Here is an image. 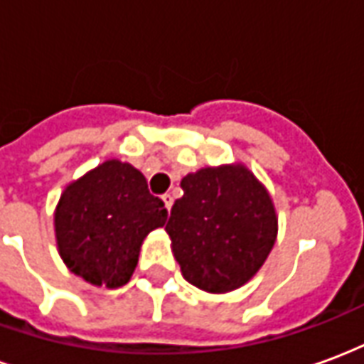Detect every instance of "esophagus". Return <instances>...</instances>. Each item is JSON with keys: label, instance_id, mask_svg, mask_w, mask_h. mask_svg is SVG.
Masks as SVG:
<instances>
[{"label": "esophagus", "instance_id": "esophagus-1", "mask_svg": "<svg viewBox=\"0 0 364 364\" xmlns=\"http://www.w3.org/2000/svg\"><path fill=\"white\" fill-rule=\"evenodd\" d=\"M161 200L166 203V208H167V210H171V206H173V197H171L169 193H166V195L161 197Z\"/></svg>", "mask_w": 364, "mask_h": 364}]
</instances>
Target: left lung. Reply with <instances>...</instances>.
<instances>
[{"instance_id": "left-lung-1", "label": "left lung", "mask_w": 364, "mask_h": 364, "mask_svg": "<svg viewBox=\"0 0 364 364\" xmlns=\"http://www.w3.org/2000/svg\"><path fill=\"white\" fill-rule=\"evenodd\" d=\"M166 232L183 277L206 292H230L257 273L277 240L267 189L242 164L181 179Z\"/></svg>"}]
</instances>
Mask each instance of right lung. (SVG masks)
<instances>
[{"instance_id":"right-lung-1","label":"right lung","mask_w":364,"mask_h":364,"mask_svg":"<svg viewBox=\"0 0 364 364\" xmlns=\"http://www.w3.org/2000/svg\"><path fill=\"white\" fill-rule=\"evenodd\" d=\"M164 200L136 167L107 159L70 183L54 213L60 257L95 287L119 289L138 265L144 237L164 226Z\"/></svg>"}]
</instances>
